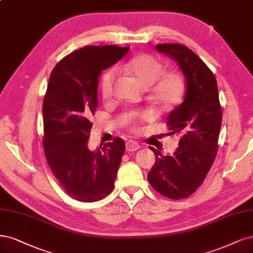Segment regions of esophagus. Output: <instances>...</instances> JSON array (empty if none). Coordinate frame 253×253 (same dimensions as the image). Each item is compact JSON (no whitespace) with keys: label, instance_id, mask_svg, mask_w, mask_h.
<instances>
[{"label":"esophagus","instance_id":"1","mask_svg":"<svg viewBox=\"0 0 253 253\" xmlns=\"http://www.w3.org/2000/svg\"><path fill=\"white\" fill-rule=\"evenodd\" d=\"M140 149V145H139L137 142L129 140L126 142V151L127 152H135L137 150Z\"/></svg>","mask_w":253,"mask_h":253}]
</instances>
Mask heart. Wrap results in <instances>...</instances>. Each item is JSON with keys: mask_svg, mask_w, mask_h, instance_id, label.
Returning <instances> with one entry per match:
<instances>
[{"mask_svg": "<svg viewBox=\"0 0 253 253\" xmlns=\"http://www.w3.org/2000/svg\"><path fill=\"white\" fill-rule=\"evenodd\" d=\"M118 69L120 72L136 78L139 84L147 88L152 101L160 110H171L182 100L184 83L181 74L173 71L164 72L163 63L151 54L135 56L126 63L120 64ZM116 78L117 70L114 67L109 68L101 74L99 90L103 99L112 97ZM153 117L154 114L150 110L132 111L124 114L121 121L124 125H127L133 130H136L138 121L151 120Z\"/></svg>", "mask_w": 253, "mask_h": 253, "instance_id": "heart-1", "label": "heart"}]
</instances>
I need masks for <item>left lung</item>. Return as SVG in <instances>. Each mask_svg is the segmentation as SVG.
<instances>
[{
  "label": "left lung",
  "instance_id": "1",
  "mask_svg": "<svg viewBox=\"0 0 253 253\" xmlns=\"http://www.w3.org/2000/svg\"><path fill=\"white\" fill-rule=\"evenodd\" d=\"M156 49L178 63L185 76L183 102L168 116L169 135L180 141L172 155L155 153L156 161L147 175L150 184L169 199L187 198L202 184L217 152L222 110L215 77L194 51L180 43H159Z\"/></svg>",
  "mask_w": 253,
  "mask_h": 253
}]
</instances>
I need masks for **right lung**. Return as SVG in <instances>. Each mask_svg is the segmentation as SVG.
Listing matches in <instances>:
<instances>
[{"label": "right lung", "mask_w": 253, "mask_h": 253, "mask_svg": "<svg viewBox=\"0 0 253 253\" xmlns=\"http://www.w3.org/2000/svg\"><path fill=\"white\" fill-rule=\"evenodd\" d=\"M128 47L86 46L64 57L51 72L42 103V145L49 168L66 193L95 202L114 188L126 143L121 138L90 151L98 77Z\"/></svg>", "instance_id": "right-lung-1"}]
</instances>
